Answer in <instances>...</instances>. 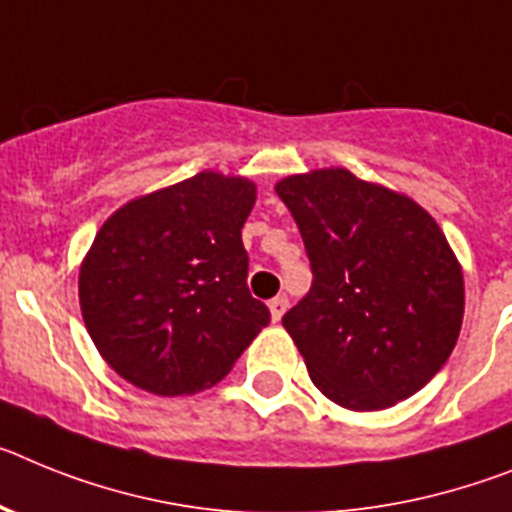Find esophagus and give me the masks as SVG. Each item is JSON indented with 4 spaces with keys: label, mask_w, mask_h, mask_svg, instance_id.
<instances>
[{
    "label": "esophagus",
    "mask_w": 512,
    "mask_h": 512,
    "mask_svg": "<svg viewBox=\"0 0 512 512\" xmlns=\"http://www.w3.org/2000/svg\"><path fill=\"white\" fill-rule=\"evenodd\" d=\"M286 309H288L286 296H275V299L270 301V317H273V322H281V317L286 314Z\"/></svg>",
    "instance_id": "esophagus-1"
}]
</instances>
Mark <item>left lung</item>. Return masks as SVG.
<instances>
[{
  "instance_id": "1",
  "label": "left lung",
  "mask_w": 512,
  "mask_h": 512,
  "mask_svg": "<svg viewBox=\"0 0 512 512\" xmlns=\"http://www.w3.org/2000/svg\"><path fill=\"white\" fill-rule=\"evenodd\" d=\"M275 193L314 273L283 317L314 386L355 412L412 397L464 322V273L441 226L407 195L342 167L283 177Z\"/></svg>"
}]
</instances>
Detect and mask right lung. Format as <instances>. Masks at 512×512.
<instances>
[{
  "label": "right lung",
  "mask_w": 512,
  "mask_h": 512,
  "mask_svg": "<svg viewBox=\"0 0 512 512\" xmlns=\"http://www.w3.org/2000/svg\"><path fill=\"white\" fill-rule=\"evenodd\" d=\"M247 177L198 172L133 198L97 231L79 268L84 327L128 384L182 397L219 384L270 311L247 288Z\"/></svg>",
  "instance_id": "right-lung-1"
}]
</instances>
